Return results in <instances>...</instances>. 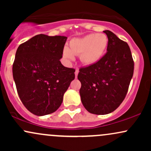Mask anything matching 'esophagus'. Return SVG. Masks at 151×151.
<instances>
[{
	"instance_id": "1",
	"label": "esophagus",
	"mask_w": 151,
	"mask_h": 151,
	"mask_svg": "<svg viewBox=\"0 0 151 151\" xmlns=\"http://www.w3.org/2000/svg\"><path fill=\"white\" fill-rule=\"evenodd\" d=\"M78 74H79V70H78V69H76V70H75V77H76V78H77Z\"/></svg>"
}]
</instances>
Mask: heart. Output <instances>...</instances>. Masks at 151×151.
I'll return each mask as SVG.
<instances>
[{"mask_svg": "<svg viewBox=\"0 0 151 151\" xmlns=\"http://www.w3.org/2000/svg\"><path fill=\"white\" fill-rule=\"evenodd\" d=\"M109 40L104 34H89L81 38H75L70 42V49L65 47L63 55L68 60H73L74 55H79L85 65L96 64L104 55Z\"/></svg>", "mask_w": 151, "mask_h": 151, "instance_id": "b5f03b06", "label": "heart"}]
</instances>
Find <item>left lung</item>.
I'll return each instance as SVG.
<instances>
[{"label": "left lung", "mask_w": 151, "mask_h": 151, "mask_svg": "<svg viewBox=\"0 0 151 151\" xmlns=\"http://www.w3.org/2000/svg\"><path fill=\"white\" fill-rule=\"evenodd\" d=\"M107 52L96 64L79 69L81 103L91 114L111 113L125 99L134 70L129 45L110 30Z\"/></svg>", "instance_id": "obj_1"}]
</instances>
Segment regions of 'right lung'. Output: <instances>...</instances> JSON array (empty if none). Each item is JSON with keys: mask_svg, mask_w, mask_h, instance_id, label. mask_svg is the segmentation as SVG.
Masks as SVG:
<instances>
[{"mask_svg": "<svg viewBox=\"0 0 151 151\" xmlns=\"http://www.w3.org/2000/svg\"><path fill=\"white\" fill-rule=\"evenodd\" d=\"M65 36L37 35L20 45L13 65L18 96L25 108L37 116L55 112L75 78L73 68L62 65Z\"/></svg>", "mask_w": 151, "mask_h": 151, "instance_id": "obj_1", "label": "right lung"}]
</instances>
